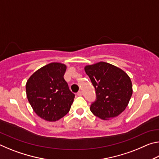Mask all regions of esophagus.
<instances>
[{"mask_svg": "<svg viewBox=\"0 0 159 159\" xmlns=\"http://www.w3.org/2000/svg\"><path fill=\"white\" fill-rule=\"evenodd\" d=\"M77 95H78V96H82V95H83L82 91H79V92L77 93Z\"/></svg>", "mask_w": 159, "mask_h": 159, "instance_id": "obj_1", "label": "esophagus"}]
</instances>
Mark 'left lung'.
<instances>
[{
  "label": "left lung",
  "instance_id": "obj_1",
  "mask_svg": "<svg viewBox=\"0 0 159 159\" xmlns=\"http://www.w3.org/2000/svg\"><path fill=\"white\" fill-rule=\"evenodd\" d=\"M96 93L90 105L93 114L103 120L114 118L124 111L133 94L128 75L118 67L100 61L85 67Z\"/></svg>",
  "mask_w": 159,
  "mask_h": 159
}]
</instances>
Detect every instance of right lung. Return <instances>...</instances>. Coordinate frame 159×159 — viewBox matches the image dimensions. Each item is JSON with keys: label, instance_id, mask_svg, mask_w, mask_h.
<instances>
[{"label": "right lung", "instance_id": "obj_1", "mask_svg": "<svg viewBox=\"0 0 159 159\" xmlns=\"http://www.w3.org/2000/svg\"><path fill=\"white\" fill-rule=\"evenodd\" d=\"M65 64L52 62L31 75L26 84L28 100L35 113L47 121H56L71 109L75 95L64 79Z\"/></svg>", "mask_w": 159, "mask_h": 159}]
</instances>
